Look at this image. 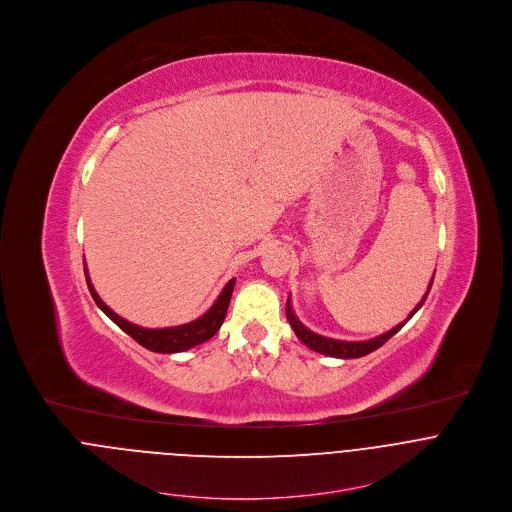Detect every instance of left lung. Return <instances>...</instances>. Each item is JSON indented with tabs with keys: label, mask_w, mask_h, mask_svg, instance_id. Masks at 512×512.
I'll return each mask as SVG.
<instances>
[{
	"label": "left lung",
	"mask_w": 512,
	"mask_h": 512,
	"mask_svg": "<svg viewBox=\"0 0 512 512\" xmlns=\"http://www.w3.org/2000/svg\"><path fill=\"white\" fill-rule=\"evenodd\" d=\"M432 284H434V278H432V282H430V286H428V292L422 297V301L414 307V311L408 315V319H412L414 313L424 305L428 293L432 290ZM286 315H288V321H290V325H292L297 339H299L305 347H309V349L315 351V353L329 355V357H337V359H359V357H365L368 353L376 351L378 347H382V345H384L392 335H396V333L406 325V321H408V319H406L404 323H398V325H396L394 329H390L388 333H382V335H378V337H374V339H370V341H337V339L321 337V335L309 331V329L295 317L292 303H290V297H288V303H286Z\"/></svg>",
	"instance_id": "obj_1"
}]
</instances>
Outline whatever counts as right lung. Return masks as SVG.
<instances>
[{
    "label": "right lung",
    "instance_id": "right-lung-1",
    "mask_svg": "<svg viewBox=\"0 0 512 512\" xmlns=\"http://www.w3.org/2000/svg\"><path fill=\"white\" fill-rule=\"evenodd\" d=\"M84 274H86V284H88V290L92 299L96 301V305L122 329L126 331L132 339H136L142 347H146L153 353H181V351H187L191 347H197L205 341H209L222 325L224 317H226V309H228V303H230V297H232V290H234V284L236 280L232 278L224 290L220 292L217 301L213 303V307L201 315L199 319L191 321V323H185V325H177V327H165V329H146V327H140V325H134L130 321H126L124 317H120L118 313H114L102 299L100 295L94 290V286L90 284V278H88V270L84 266Z\"/></svg>",
    "mask_w": 512,
    "mask_h": 512
}]
</instances>
